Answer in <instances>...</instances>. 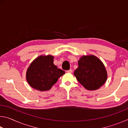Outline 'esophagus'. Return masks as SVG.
<instances>
[{
  "instance_id": "obj_1",
  "label": "esophagus",
  "mask_w": 128,
  "mask_h": 128,
  "mask_svg": "<svg viewBox=\"0 0 128 128\" xmlns=\"http://www.w3.org/2000/svg\"><path fill=\"white\" fill-rule=\"evenodd\" d=\"M68 73H72V72H73V70H72V69H69V70H67L66 71Z\"/></svg>"
}]
</instances>
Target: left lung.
Here are the masks:
<instances>
[{
  "mask_svg": "<svg viewBox=\"0 0 128 128\" xmlns=\"http://www.w3.org/2000/svg\"><path fill=\"white\" fill-rule=\"evenodd\" d=\"M78 67L74 75L88 90H95L102 86L107 79V72L102 62L93 55H84L78 62Z\"/></svg>",
  "mask_w": 128,
  "mask_h": 128,
  "instance_id": "8db88e82",
  "label": "left lung"
}]
</instances>
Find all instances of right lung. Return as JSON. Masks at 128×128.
Returning <instances> with one entry per match:
<instances>
[{
    "label": "right lung",
    "instance_id": "right-lung-1",
    "mask_svg": "<svg viewBox=\"0 0 128 128\" xmlns=\"http://www.w3.org/2000/svg\"><path fill=\"white\" fill-rule=\"evenodd\" d=\"M53 56L40 55L34 59L27 69L26 78L32 88L40 92L51 88L65 72L54 64Z\"/></svg>",
    "mask_w": 128,
    "mask_h": 128
}]
</instances>
